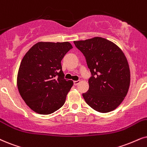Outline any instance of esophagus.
Listing matches in <instances>:
<instances>
[{
  "instance_id": "esophagus-1",
  "label": "esophagus",
  "mask_w": 147,
  "mask_h": 147,
  "mask_svg": "<svg viewBox=\"0 0 147 147\" xmlns=\"http://www.w3.org/2000/svg\"><path fill=\"white\" fill-rule=\"evenodd\" d=\"M79 83H80L79 80H77V81H74V82H73L74 85H77L78 84H79Z\"/></svg>"
}]
</instances>
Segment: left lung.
<instances>
[{
	"label": "left lung",
	"instance_id": "8db88e82",
	"mask_svg": "<svg viewBox=\"0 0 147 147\" xmlns=\"http://www.w3.org/2000/svg\"><path fill=\"white\" fill-rule=\"evenodd\" d=\"M84 55L91 72L85 101L100 113L115 110L127 95L130 71L127 59L116 45L101 37L74 41Z\"/></svg>",
	"mask_w": 147,
	"mask_h": 147
}]
</instances>
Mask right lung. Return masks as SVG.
Wrapping results in <instances>:
<instances>
[{"instance_id":"obj_1","label":"right lung","mask_w":147,"mask_h":147,"mask_svg":"<svg viewBox=\"0 0 147 147\" xmlns=\"http://www.w3.org/2000/svg\"><path fill=\"white\" fill-rule=\"evenodd\" d=\"M72 48L68 42H39L22 59L18 75V90L34 112L49 115L64 105L73 82L64 79L61 61Z\"/></svg>"}]
</instances>
